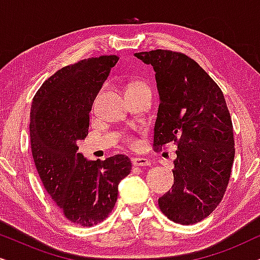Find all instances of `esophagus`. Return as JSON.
<instances>
[{
	"label": "esophagus",
	"mask_w": 260,
	"mask_h": 260,
	"mask_svg": "<svg viewBox=\"0 0 260 260\" xmlns=\"http://www.w3.org/2000/svg\"><path fill=\"white\" fill-rule=\"evenodd\" d=\"M131 161H133V165L135 167H147V166L151 165L150 159H148L145 157H134Z\"/></svg>",
	"instance_id": "esophagus-1"
}]
</instances>
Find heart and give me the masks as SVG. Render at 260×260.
I'll use <instances>...</instances> for the list:
<instances>
[{
  "mask_svg": "<svg viewBox=\"0 0 260 260\" xmlns=\"http://www.w3.org/2000/svg\"><path fill=\"white\" fill-rule=\"evenodd\" d=\"M142 86H147V85H145L144 83H142V81H140V80H135V81H130L129 84L126 85V88H125V92H129V91H131V90H135V88H137V87H142ZM127 142H129L130 144H135L136 143V140H135V138H127Z\"/></svg>",
  "mask_w": 260,
  "mask_h": 260,
  "instance_id": "1",
  "label": "heart"
}]
</instances>
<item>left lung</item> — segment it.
I'll list each match as a JSON object with an SVG mask.
<instances>
[{
    "mask_svg": "<svg viewBox=\"0 0 260 260\" xmlns=\"http://www.w3.org/2000/svg\"><path fill=\"white\" fill-rule=\"evenodd\" d=\"M155 71L159 94L156 150L176 143L173 189L158 199L163 214L191 225L222 200L233 166V125L222 91L197 61L180 52L135 53Z\"/></svg>",
    "mask_w": 260,
    "mask_h": 260,
    "instance_id": "left-lung-1",
    "label": "left lung"
}]
</instances>
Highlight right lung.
Segmentation results:
<instances>
[{
    "mask_svg": "<svg viewBox=\"0 0 260 260\" xmlns=\"http://www.w3.org/2000/svg\"><path fill=\"white\" fill-rule=\"evenodd\" d=\"M101 55L62 67L39 88L30 108V147L45 189L70 221L84 227L112 212L118 183L133 168L125 155L88 161L78 152L98 92L118 61Z\"/></svg>",
    "mask_w": 260,
    "mask_h": 260,
    "instance_id": "obj_1",
    "label": "right lung"
}]
</instances>
